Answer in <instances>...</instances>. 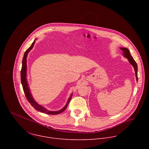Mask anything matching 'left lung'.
<instances>
[{"label": "left lung", "instance_id": "8db88e82", "mask_svg": "<svg viewBox=\"0 0 149 149\" xmlns=\"http://www.w3.org/2000/svg\"><path fill=\"white\" fill-rule=\"evenodd\" d=\"M120 49L123 52V56L125 57H126V58H127L129 63L132 65V66H133V67L134 68L135 72L136 79V81H138V73H138V66H137V64L136 63V62L134 61V60L133 59L131 55L130 54V51L128 49H127L126 47H120Z\"/></svg>", "mask_w": 149, "mask_h": 149}]
</instances>
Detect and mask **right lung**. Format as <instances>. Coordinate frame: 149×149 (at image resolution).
Segmentation results:
<instances>
[{"mask_svg":"<svg viewBox=\"0 0 149 149\" xmlns=\"http://www.w3.org/2000/svg\"><path fill=\"white\" fill-rule=\"evenodd\" d=\"M37 39H36L34 42L32 43L30 47H29V49H27V50L25 52L24 56H23V58L22 60V66L21 71V83L22 86H23V91L24 93V95L27 99V100L29 101V102L31 104V105L33 107L36 109L42 112L43 113H45L47 114H49V115H57V114H59L61 112H63L65 110V109L66 108V107L68 106L69 102L71 100L72 96L73 93H72L70 96V97H69L68 102L66 103V104H65V106L60 110L58 111H49L48 109H47L46 108H45V107H43L42 106L40 105L38 103H37L36 102V100H34V99L33 98L31 93V91L30 89V88L29 86V84L27 83V54L28 53L30 52V51L33 49L35 41Z\"/></svg>","mask_w":149,"mask_h":149,"instance_id":"right-lung-1","label":"right lung"}]
</instances>
